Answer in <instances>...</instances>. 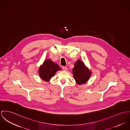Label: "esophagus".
I'll return each mask as SVG.
<instances>
[{
	"instance_id": "1",
	"label": "esophagus",
	"mask_w": 130,
	"mask_h": 130,
	"mask_svg": "<svg viewBox=\"0 0 130 130\" xmlns=\"http://www.w3.org/2000/svg\"><path fill=\"white\" fill-rule=\"evenodd\" d=\"M62 69L64 70V71H67V70H68V68H67L66 67L63 66V67H62Z\"/></svg>"
}]
</instances>
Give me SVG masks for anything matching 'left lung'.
Here are the masks:
<instances>
[{
	"label": "left lung",
	"instance_id": "8db88e82",
	"mask_svg": "<svg viewBox=\"0 0 130 130\" xmlns=\"http://www.w3.org/2000/svg\"><path fill=\"white\" fill-rule=\"evenodd\" d=\"M73 74L78 84L81 85L86 83L91 75V72L86 68L84 63L80 60H78L73 69Z\"/></svg>",
	"mask_w": 130,
	"mask_h": 130
}]
</instances>
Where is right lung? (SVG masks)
<instances>
[{
	"mask_svg": "<svg viewBox=\"0 0 130 130\" xmlns=\"http://www.w3.org/2000/svg\"><path fill=\"white\" fill-rule=\"evenodd\" d=\"M61 70V69L57 64L49 59L44 62L42 66L39 69V73L42 80L49 81L57 71Z\"/></svg>",
	"mask_w": 130,
	"mask_h": 130,
	"instance_id": "add662e5",
	"label": "right lung"
}]
</instances>
